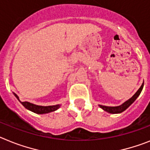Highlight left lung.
Segmentation results:
<instances>
[{"label": "left lung", "mask_w": 150, "mask_h": 150, "mask_svg": "<svg viewBox=\"0 0 150 150\" xmlns=\"http://www.w3.org/2000/svg\"><path fill=\"white\" fill-rule=\"evenodd\" d=\"M143 88H144V83L142 84L141 87H140L138 91H137L136 93H134V95L131 98H130L129 100H127L126 102L124 103L123 104H122L121 106H102V105H100V107L101 109H103L104 111L107 112L109 113H112V114H116V113H121L122 112H124L125 110L127 109L131 106L133 103L134 102L136 99L139 97V95L141 93L142 90H143Z\"/></svg>", "instance_id": "1"}]
</instances>
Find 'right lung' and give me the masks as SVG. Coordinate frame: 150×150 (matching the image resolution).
<instances>
[{
    "instance_id": "right-lung-1",
    "label": "right lung",
    "mask_w": 150,
    "mask_h": 150,
    "mask_svg": "<svg viewBox=\"0 0 150 150\" xmlns=\"http://www.w3.org/2000/svg\"><path fill=\"white\" fill-rule=\"evenodd\" d=\"M15 97L18 99L19 102L23 104V106L26 108L27 109L30 110V111L35 112L37 114H45V113H49L51 112L56 111L57 109H59L60 107V105H55V106H38V105H35L33 103H31L29 102H21L19 100V97L17 95L14 93Z\"/></svg>"
}]
</instances>
